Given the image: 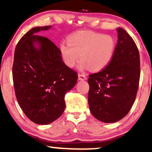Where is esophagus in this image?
Masks as SVG:
<instances>
[{"label":"esophagus","instance_id":"34e87169","mask_svg":"<svg viewBox=\"0 0 152 152\" xmlns=\"http://www.w3.org/2000/svg\"><path fill=\"white\" fill-rule=\"evenodd\" d=\"M87 77L86 75L84 74H78V80L79 81H84V80H86Z\"/></svg>","mask_w":152,"mask_h":152}]
</instances>
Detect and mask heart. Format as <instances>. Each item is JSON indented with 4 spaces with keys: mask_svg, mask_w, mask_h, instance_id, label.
<instances>
[{
    "mask_svg": "<svg viewBox=\"0 0 152 152\" xmlns=\"http://www.w3.org/2000/svg\"><path fill=\"white\" fill-rule=\"evenodd\" d=\"M115 49L116 41L113 36L91 31L74 33L69 37L68 44L60 45L61 55L67 66L74 67L80 58V69H89L93 72L102 71L110 64Z\"/></svg>",
    "mask_w": 152,
    "mask_h": 152,
    "instance_id": "obj_1",
    "label": "heart"
}]
</instances>
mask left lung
Here are the masks:
<instances>
[{
  "mask_svg": "<svg viewBox=\"0 0 152 152\" xmlns=\"http://www.w3.org/2000/svg\"><path fill=\"white\" fill-rule=\"evenodd\" d=\"M118 44L112 61L88 79L89 108L94 118L105 123L116 122L130 110L140 76V53L132 38L118 27Z\"/></svg>",
  "mask_w": 152,
  "mask_h": 152,
  "instance_id": "8db88e82",
  "label": "left lung"
}]
</instances>
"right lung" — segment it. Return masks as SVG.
<instances>
[{"label": "right lung", "mask_w": 152, "mask_h": 152, "mask_svg": "<svg viewBox=\"0 0 152 152\" xmlns=\"http://www.w3.org/2000/svg\"><path fill=\"white\" fill-rule=\"evenodd\" d=\"M52 26L36 27L24 34L14 54L12 79L20 107L31 121L48 125L61 115L64 96L76 85L78 75L62 61L60 49L37 32Z\"/></svg>", "instance_id": "1"}]
</instances>
